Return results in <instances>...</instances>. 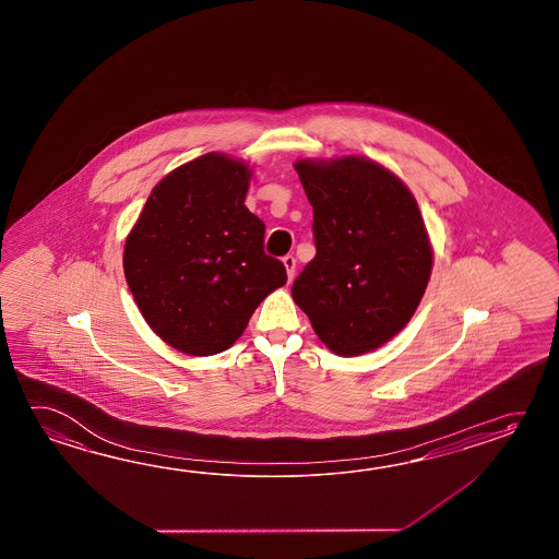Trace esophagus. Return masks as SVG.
I'll use <instances>...</instances> for the list:
<instances>
[{"mask_svg":"<svg viewBox=\"0 0 559 559\" xmlns=\"http://www.w3.org/2000/svg\"><path fill=\"white\" fill-rule=\"evenodd\" d=\"M282 262H284L285 272H287V280L292 282L294 274H296V258L294 255H285Z\"/></svg>","mask_w":559,"mask_h":559,"instance_id":"34e87169","label":"esophagus"}]
</instances>
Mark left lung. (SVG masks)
<instances>
[{
	"label": "left lung",
	"mask_w": 559,
	"mask_h": 559,
	"mask_svg": "<svg viewBox=\"0 0 559 559\" xmlns=\"http://www.w3.org/2000/svg\"><path fill=\"white\" fill-rule=\"evenodd\" d=\"M313 207L316 258L292 296L328 349L369 354L404 330L426 294L433 248L416 198L364 155L297 159Z\"/></svg>",
	"instance_id": "8db88e82"
}]
</instances>
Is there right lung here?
I'll use <instances>...</instances> for the list:
<instances>
[{"label": "right lung", "mask_w": 559, "mask_h": 559, "mask_svg": "<svg viewBox=\"0 0 559 559\" xmlns=\"http://www.w3.org/2000/svg\"><path fill=\"white\" fill-rule=\"evenodd\" d=\"M248 162L203 154L155 186L123 246V274L143 320L188 356L222 354L255 308L287 282L265 255V226L246 207Z\"/></svg>", "instance_id": "add662e5"}]
</instances>
